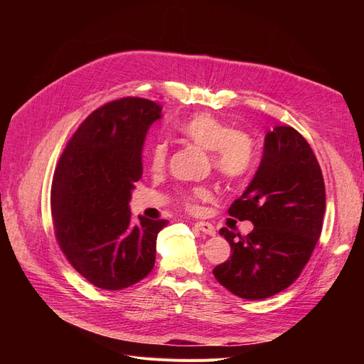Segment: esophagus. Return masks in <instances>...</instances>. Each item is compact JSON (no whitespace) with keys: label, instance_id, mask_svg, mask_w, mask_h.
<instances>
[{"label":"esophagus","instance_id":"1","mask_svg":"<svg viewBox=\"0 0 364 364\" xmlns=\"http://www.w3.org/2000/svg\"><path fill=\"white\" fill-rule=\"evenodd\" d=\"M196 228L199 229V230H202V232L206 234V235H211V237L215 235V228L211 223H208V222H197Z\"/></svg>","mask_w":364,"mask_h":364}]
</instances>
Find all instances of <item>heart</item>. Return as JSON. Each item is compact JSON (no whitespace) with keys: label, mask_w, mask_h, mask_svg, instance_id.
I'll return each mask as SVG.
<instances>
[{"label":"heart","mask_w":364,"mask_h":364,"mask_svg":"<svg viewBox=\"0 0 364 364\" xmlns=\"http://www.w3.org/2000/svg\"><path fill=\"white\" fill-rule=\"evenodd\" d=\"M181 135L191 141L200 149L211 151V161L214 170L228 181L243 178L250 170L253 162V144L252 139L235 130L230 124L225 123L211 114H197L179 127ZM167 144L158 142L150 150V167L161 170L167 159ZM211 197L208 188H194L182 196V202L188 209H196L197 203L205 202Z\"/></svg>","instance_id":"heart-1"}]
</instances>
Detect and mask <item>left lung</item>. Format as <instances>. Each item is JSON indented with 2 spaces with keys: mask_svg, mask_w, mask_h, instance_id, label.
<instances>
[{
  "mask_svg": "<svg viewBox=\"0 0 364 364\" xmlns=\"http://www.w3.org/2000/svg\"><path fill=\"white\" fill-rule=\"evenodd\" d=\"M228 213L250 220L253 230L243 237L220 229L232 255L214 269L215 279L249 301L287 289L310 259L325 214L323 176L299 132L290 126L267 132L258 170Z\"/></svg>",
  "mask_w": 364,
  "mask_h": 364,
  "instance_id": "8db88e82",
  "label": "left lung"
}]
</instances>
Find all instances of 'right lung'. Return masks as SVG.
<instances>
[{"instance_id":"1","label":"right lung","mask_w":364,"mask_h":364,"mask_svg":"<svg viewBox=\"0 0 364 364\" xmlns=\"http://www.w3.org/2000/svg\"><path fill=\"white\" fill-rule=\"evenodd\" d=\"M162 107L127 97L98 107L70 139L51 188L59 246L85 279L103 290L130 287L155 267L156 238L168 220L139 215L130 200L142 176V147Z\"/></svg>"}]
</instances>
